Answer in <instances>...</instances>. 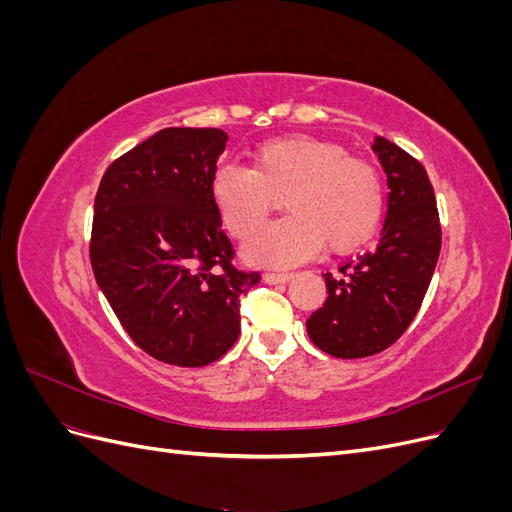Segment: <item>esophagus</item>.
Instances as JSON below:
<instances>
[{
    "label": "esophagus",
    "instance_id": "esophagus-1",
    "mask_svg": "<svg viewBox=\"0 0 512 512\" xmlns=\"http://www.w3.org/2000/svg\"><path fill=\"white\" fill-rule=\"evenodd\" d=\"M267 284L275 286V284H288L292 280V273H267L265 277H262Z\"/></svg>",
    "mask_w": 512,
    "mask_h": 512
}]
</instances>
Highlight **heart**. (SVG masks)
Wrapping results in <instances>:
<instances>
[{
    "instance_id": "obj_1",
    "label": "heart",
    "mask_w": 512,
    "mask_h": 512,
    "mask_svg": "<svg viewBox=\"0 0 512 512\" xmlns=\"http://www.w3.org/2000/svg\"><path fill=\"white\" fill-rule=\"evenodd\" d=\"M209 194L232 237L247 239L287 196L289 218L263 229L243 247L260 267H297L320 245L350 252L374 235L384 215V183L374 164L348 158L344 147L309 136L275 138L254 149V168L213 170Z\"/></svg>"
}]
</instances>
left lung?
Wrapping results in <instances>:
<instances>
[{"mask_svg":"<svg viewBox=\"0 0 512 512\" xmlns=\"http://www.w3.org/2000/svg\"><path fill=\"white\" fill-rule=\"evenodd\" d=\"M386 175V215L374 250L324 273L327 301L307 320L312 342L337 359L378 354L404 335L421 307L440 256L436 194L421 162L376 136Z\"/></svg>","mask_w":512,"mask_h":512,"instance_id":"8db88e82","label":"left lung"}]
</instances>
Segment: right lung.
I'll use <instances>...</instances> for the list:
<instances>
[{"mask_svg":"<svg viewBox=\"0 0 512 512\" xmlns=\"http://www.w3.org/2000/svg\"><path fill=\"white\" fill-rule=\"evenodd\" d=\"M218 128H164L100 181L91 269L134 344L177 367L218 361L241 331L239 297L258 273L230 265L209 181L226 149Z\"/></svg>","mask_w":512,"mask_h":512,"instance_id":"1","label":"right lung"}]
</instances>
